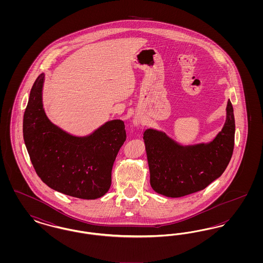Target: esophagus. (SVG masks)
Returning a JSON list of instances; mask_svg holds the SVG:
<instances>
[{"mask_svg": "<svg viewBox=\"0 0 263 263\" xmlns=\"http://www.w3.org/2000/svg\"><path fill=\"white\" fill-rule=\"evenodd\" d=\"M133 123H134V125L135 126H138L140 124V122H139V120H137V119H134V120H133Z\"/></svg>", "mask_w": 263, "mask_h": 263, "instance_id": "1", "label": "esophagus"}]
</instances>
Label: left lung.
Returning <instances> with one entry per match:
<instances>
[{
	"instance_id": "left-lung-1",
	"label": "left lung",
	"mask_w": 263,
	"mask_h": 263,
	"mask_svg": "<svg viewBox=\"0 0 263 263\" xmlns=\"http://www.w3.org/2000/svg\"><path fill=\"white\" fill-rule=\"evenodd\" d=\"M226 122L209 143L180 145L163 131L144 132L152 188L166 197H182L200 191L225 172L235 145V116L231 100Z\"/></svg>"
}]
</instances>
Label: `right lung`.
Returning <instances> with one entry per match:
<instances>
[{"mask_svg": "<svg viewBox=\"0 0 263 263\" xmlns=\"http://www.w3.org/2000/svg\"><path fill=\"white\" fill-rule=\"evenodd\" d=\"M45 75L35 80L24 115V140L41 180L63 194L97 199L111 185L115 158L126 140L124 122H105L87 136H75L52 123L42 101Z\"/></svg>", "mask_w": 263, "mask_h": 263, "instance_id": "1", "label": "right lung"}]
</instances>
